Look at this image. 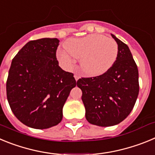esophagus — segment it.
<instances>
[{
  "label": "esophagus",
  "instance_id": "34e87169",
  "mask_svg": "<svg viewBox=\"0 0 155 155\" xmlns=\"http://www.w3.org/2000/svg\"><path fill=\"white\" fill-rule=\"evenodd\" d=\"M79 78H80V77H79L78 74H74V78H75V80L78 81V79H79Z\"/></svg>",
  "mask_w": 155,
  "mask_h": 155
}]
</instances>
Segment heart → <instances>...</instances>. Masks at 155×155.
<instances>
[{"label":"heart","mask_w":155,"mask_h":155,"mask_svg":"<svg viewBox=\"0 0 155 155\" xmlns=\"http://www.w3.org/2000/svg\"><path fill=\"white\" fill-rule=\"evenodd\" d=\"M66 51L58 50L57 60L64 67H73V57L80 59L82 72L90 77L104 74L111 69L118 56V45L115 40L101 34H90L64 42Z\"/></svg>","instance_id":"obj_1"}]
</instances>
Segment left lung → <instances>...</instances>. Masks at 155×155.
I'll return each instance as SVG.
<instances>
[{"instance_id":"8db88e82","label":"left lung","mask_w":155,"mask_h":155,"mask_svg":"<svg viewBox=\"0 0 155 155\" xmlns=\"http://www.w3.org/2000/svg\"><path fill=\"white\" fill-rule=\"evenodd\" d=\"M118 45V56L104 74L81 78L77 85L88 123L99 127L119 124L130 113L139 94V74L128 46L111 34Z\"/></svg>"}]
</instances>
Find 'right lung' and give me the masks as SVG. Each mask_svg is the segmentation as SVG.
Instances as JSON below:
<instances>
[{
  "instance_id": "right-lung-1",
  "label": "right lung",
  "mask_w": 155,
  "mask_h": 155,
  "mask_svg": "<svg viewBox=\"0 0 155 155\" xmlns=\"http://www.w3.org/2000/svg\"><path fill=\"white\" fill-rule=\"evenodd\" d=\"M60 40L29 41L12 60L6 84L12 113L27 127L47 129L60 124L63 107L76 86L74 74L59 67Z\"/></svg>"
}]
</instances>
